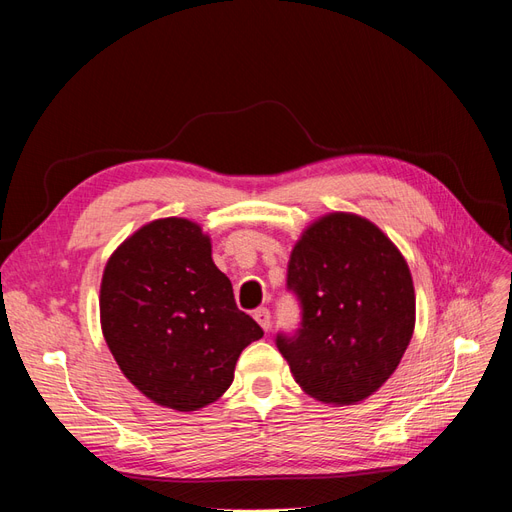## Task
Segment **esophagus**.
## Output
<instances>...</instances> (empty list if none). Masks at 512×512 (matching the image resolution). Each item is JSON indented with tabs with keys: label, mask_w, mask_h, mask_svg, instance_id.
<instances>
[{
	"label": "esophagus",
	"mask_w": 512,
	"mask_h": 512,
	"mask_svg": "<svg viewBox=\"0 0 512 512\" xmlns=\"http://www.w3.org/2000/svg\"><path fill=\"white\" fill-rule=\"evenodd\" d=\"M254 318H256V322H258L260 327L265 329V331H269V329H271V312H269L267 307H260V309H256V312H254Z\"/></svg>",
	"instance_id": "esophagus-1"
}]
</instances>
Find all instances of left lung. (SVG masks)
Returning <instances> with one entry per match:
<instances>
[{"label":"left lung","mask_w":512,"mask_h":512,"mask_svg":"<svg viewBox=\"0 0 512 512\" xmlns=\"http://www.w3.org/2000/svg\"><path fill=\"white\" fill-rule=\"evenodd\" d=\"M286 286L301 324L275 346L301 389L335 406L376 393L414 331L412 275L393 241L361 215H324L294 245Z\"/></svg>","instance_id":"1"}]
</instances>
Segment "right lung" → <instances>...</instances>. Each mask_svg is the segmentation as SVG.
Instances as JSON below:
<instances>
[{"mask_svg":"<svg viewBox=\"0 0 512 512\" xmlns=\"http://www.w3.org/2000/svg\"><path fill=\"white\" fill-rule=\"evenodd\" d=\"M100 320L123 376L179 412L220 399L243 348L262 337L213 265L209 235L185 218L149 222L117 247L102 275Z\"/></svg>","mask_w":512,"mask_h":512,"instance_id":"add662e5","label":"right lung"}]
</instances>
